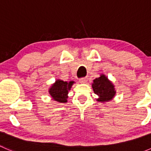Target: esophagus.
<instances>
[{"instance_id": "esophagus-1", "label": "esophagus", "mask_w": 151, "mask_h": 151, "mask_svg": "<svg viewBox=\"0 0 151 151\" xmlns=\"http://www.w3.org/2000/svg\"><path fill=\"white\" fill-rule=\"evenodd\" d=\"M88 77H81V78L80 79V83H86L87 81H88Z\"/></svg>"}]
</instances>
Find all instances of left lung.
<instances>
[{
	"label": "left lung",
	"instance_id": "obj_1",
	"mask_svg": "<svg viewBox=\"0 0 151 151\" xmlns=\"http://www.w3.org/2000/svg\"><path fill=\"white\" fill-rule=\"evenodd\" d=\"M92 87L94 93L99 96V99H97L98 101H109L115 94L114 85L103 74L93 80Z\"/></svg>",
	"mask_w": 151,
	"mask_h": 151
}]
</instances>
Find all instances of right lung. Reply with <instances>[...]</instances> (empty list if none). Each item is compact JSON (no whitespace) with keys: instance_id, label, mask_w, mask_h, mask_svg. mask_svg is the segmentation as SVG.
Listing matches in <instances>:
<instances>
[{"instance_id":"1","label":"right lung","mask_w":151,"mask_h":151,"mask_svg":"<svg viewBox=\"0 0 151 151\" xmlns=\"http://www.w3.org/2000/svg\"><path fill=\"white\" fill-rule=\"evenodd\" d=\"M74 82L71 81L69 83L64 82L63 80H57L54 85H52L50 89V94L52 97L53 99L59 102H66L67 94L68 91L71 89V85Z\"/></svg>"}]
</instances>
